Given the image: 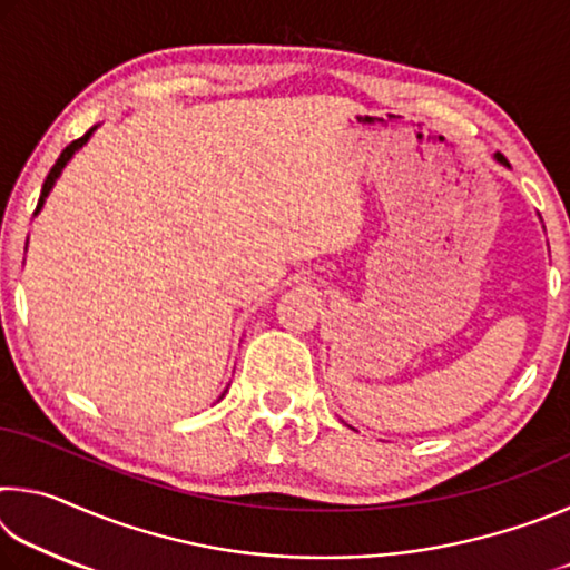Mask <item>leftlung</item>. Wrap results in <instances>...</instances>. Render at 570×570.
I'll list each match as a JSON object with an SVG mask.
<instances>
[{
  "label": "left lung",
  "instance_id": "8db88e82",
  "mask_svg": "<svg viewBox=\"0 0 570 570\" xmlns=\"http://www.w3.org/2000/svg\"><path fill=\"white\" fill-rule=\"evenodd\" d=\"M495 160H498V163H503V166H508V160H505L503 156H500V153H495Z\"/></svg>",
  "mask_w": 570,
  "mask_h": 570
}]
</instances>
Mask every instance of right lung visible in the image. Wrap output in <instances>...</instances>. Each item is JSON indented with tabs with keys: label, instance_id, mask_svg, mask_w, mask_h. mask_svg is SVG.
Listing matches in <instances>:
<instances>
[{
	"label": "right lung",
	"instance_id": "right-lung-1",
	"mask_svg": "<svg viewBox=\"0 0 570 570\" xmlns=\"http://www.w3.org/2000/svg\"><path fill=\"white\" fill-rule=\"evenodd\" d=\"M95 130H98V125H95V128H90L88 132H85L82 135V138H77V140H72L70 142V146H67L62 153H60V158H57V163H55V166H52V170L50 173H47V178H45V183H42V193H40V200H37V210H35V216L37 214H40V210H42V206H45V200H47V196H50V190L55 188V183H57V178H60L62 176V170H65V166H67V163H70L72 160V156H75V153L77 150H80L82 146H85V142H88L90 140V135L95 132ZM226 394V392H224ZM224 394H220V397H224Z\"/></svg>",
	"mask_w": 570,
	"mask_h": 570
}]
</instances>
